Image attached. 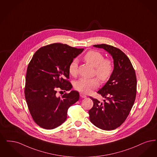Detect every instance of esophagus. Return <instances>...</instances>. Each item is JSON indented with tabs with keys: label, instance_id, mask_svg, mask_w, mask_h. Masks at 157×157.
Returning a JSON list of instances; mask_svg holds the SVG:
<instances>
[{
	"label": "esophagus",
	"instance_id": "esophagus-1",
	"mask_svg": "<svg viewBox=\"0 0 157 157\" xmlns=\"http://www.w3.org/2000/svg\"><path fill=\"white\" fill-rule=\"evenodd\" d=\"M80 96L82 98H86L87 96L85 94H80Z\"/></svg>",
	"mask_w": 157,
	"mask_h": 157
}]
</instances>
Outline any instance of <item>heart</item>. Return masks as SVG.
<instances>
[{
  "label": "heart",
  "instance_id": "b5f03b06",
  "mask_svg": "<svg viewBox=\"0 0 157 157\" xmlns=\"http://www.w3.org/2000/svg\"><path fill=\"white\" fill-rule=\"evenodd\" d=\"M84 60L94 67L95 74L101 81H107L112 75L113 71V63L109 59H105L104 56L101 52L90 51L83 57ZM69 74L76 76L78 74V60L74 59L68 67ZM99 81L96 78H82L78 79L75 83V88L77 90L83 94H89L92 90L98 88Z\"/></svg>",
  "mask_w": 157,
  "mask_h": 157
}]
</instances>
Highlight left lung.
Here are the masks:
<instances>
[{
	"instance_id": "1",
	"label": "left lung",
	"mask_w": 157,
	"mask_h": 157,
	"mask_svg": "<svg viewBox=\"0 0 157 157\" xmlns=\"http://www.w3.org/2000/svg\"><path fill=\"white\" fill-rule=\"evenodd\" d=\"M110 54L114 69L106 83L98 90L106 100L100 102L92 97L94 106L89 110L92 124L104 130H112L121 125L127 119L136 96L137 79L129 58L125 54L112 45H94Z\"/></svg>"
}]
</instances>
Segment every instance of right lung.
Returning <instances> with one entry per match:
<instances>
[{
  "label": "right lung",
  "mask_w": 157,
  "mask_h": 157,
  "mask_svg": "<svg viewBox=\"0 0 157 157\" xmlns=\"http://www.w3.org/2000/svg\"><path fill=\"white\" fill-rule=\"evenodd\" d=\"M83 50L54 43L40 48L32 57L27 69L25 94L32 117L40 127L51 130L61 125L69 107L79 100L76 90L57 97L56 89H72L67 80L68 67Z\"/></svg>",
  "instance_id": "add662e5"
}]
</instances>
